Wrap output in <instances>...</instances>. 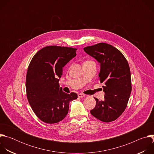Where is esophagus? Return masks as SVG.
Segmentation results:
<instances>
[{"mask_svg":"<svg viewBox=\"0 0 154 154\" xmlns=\"http://www.w3.org/2000/svg\"><path fill=\"white\" fill-rule=\"evenodd\" d=\"M78 97L80 98H83V97H85V95H84L83 94H82V93H79V94H78Z\"/></svg>","mask_w":154,"mask_h":154,"instance_id":"obj_1","label":"esophagus"}]
</instances>
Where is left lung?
<instances>
[{
	"label": "left lung",
	"mask_w": 154,
	"mask_h": 154,
	"mask_svg": "<svg viewBox=\"0 0 154 154\" xmlns=\"http://www.w3.org/2000/svg\"><path fill=\"white\" fill-rule=\"evenodd\" d=\"M83 50L100 63L99 79L105 93L103 100L94 97L96 105L90 113L101 121H113L124 112L131 91L128 63L118 49L108 44L99 43Z\"/></svg>",
	"instance_id": "left-lung-1"
}]
</instances>
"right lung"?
<instances>
[{
    "mask_svg": "<svg viewBox=\"0 0 154 154\" xmlns=\"http://www.w3.org/2000/svg\"><path fill=\"white\" fill-rule=\"evenodd\" d=\"M77 49L56 46L39 51L32 59L26 76L29 102L36 116L48 124L58 122L67 115L75 93H65L60 87L63 68L76 56Z\"/></svg>",
    "mask_w": 154,
    "mask_h": 154,
    "instance_id": "right-lung-1",
    "label": "right lung"
}]
</instances>
